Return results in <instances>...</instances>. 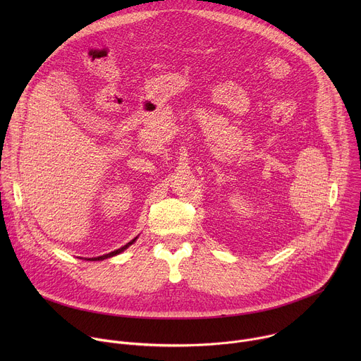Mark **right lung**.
I'll use <instances>...</instances> for the list:
<instances>
[{
	"instance_id": "add662e5",
	"label": "right lung",
	"mask_w": 361,
	"mask_h": 361,
	"mask_svg": "<svg viewBox=\"0 0 361 361\" xmlns=\"http://www.w3.org/2000/svg\"><path fill=\"white\" fill-rule=\"evenodd\" d=\"M137 240V237L135 238H133L130 243H127L126 245H123V247H120L118 250H114V251H111V252H109V254H104V255H99V257H95V259H91L92 262H97V260H104V259H109V257H113V255H117V254H120V252H123L127 247H130L134 241Z\"/></svg>"
}]
</instances>
